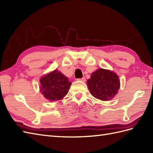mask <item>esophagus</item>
<instances>
[{
  "label": "esophagus",
  "mask_w": 153,
  "mask_h": 153,
  "mask_svg": "<svg viewBox=\"0 0 153 153\" xmlns=\"http://www.w3.org/2000/svg\"><path fill=\"white\" fill-rule=\"evenodd\" d=\"M78 80L82 81V82H85V81H86L85 77H82V78H81V79H78Z\"/></svg>",
  "instance_id": "obj_1"
}]
</instances>
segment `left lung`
Wrapping results in <instances>:
<instances>
[{"instance_id":"obj_1","label":"left lung","mask_w":153,"mask_h":153,"mask_svg":"<svg viewBox=\"0 0 153 153\" xmlns=\"http://www.w3.org/2000/svg\"><path fill=\"white\" fill-rule=\"evenodd\" d=\"M87 83L91 94L101 100L112 99L118 93L120 86L118 75L102 68L94 71Z\"/></svg>"}]
</instances>
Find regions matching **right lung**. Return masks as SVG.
Here are the masks:
<instances>
[{"mask_svg":"<svg viewBox=\"0 0 153 153\" xmlns=\"http://www.w3.org/2000/svg\"><path fill=\"white\" fill-rule=\"evenodd\" d=\"M40 91L50 101L62 99L67 95L71 83L60 71L55 70L40 79Z\"/></svg>","mask_w":153,"mask_h":153,"instance_id":"right-lung-1","label":"right lung"}]
</instances>
